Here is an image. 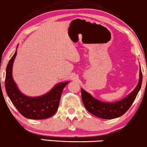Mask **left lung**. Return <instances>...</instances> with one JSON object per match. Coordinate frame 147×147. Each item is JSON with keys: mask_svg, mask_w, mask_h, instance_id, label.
I'll list each match as a JSON object with an SVG mask.
<instances>
[{"mask_svg": "<svg viewBox=\"0 0 147 147\" xmlns=\"http://www.w3.org/2000/svg\"><path fill=\"white\" fill-rule=\"evenodd\" d=\"M140 78L135 89L126 97L116 102H103L96 99L90 93L81 88V98L86 109L98 118L114 119L121 116L129 109L140 90L142 82V74L140 66Z\"/></svg>", "mask_w": 147, "mask_h": 147, "instance_id": "left-lung-1", "label": "left lung"}]
</instances>
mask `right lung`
Masks as SVG:
<instances>
[{
    "label": "right lung",
    "mask_w": 147,
    "mask_h": 147,
    "mask_svg": "<svg viewBox=\"0 0 147 147\" xmlns=\"http://www.w3.org/2000/svg\"><path fill=\"white\" fill-rule=\"evenodd\" d=\"M16 54L17 49L9 61L6 68L5 90L9 98L24 117L34 120L51 117L57 110L61 93L69 81L56 84L49 92L41 96H26L20 91L12 76L13 64Z\"/></svg>",
    "instance_id": "obj_1"
}]
</instances>
